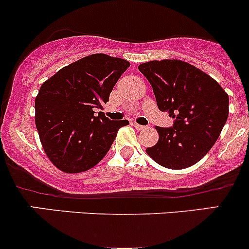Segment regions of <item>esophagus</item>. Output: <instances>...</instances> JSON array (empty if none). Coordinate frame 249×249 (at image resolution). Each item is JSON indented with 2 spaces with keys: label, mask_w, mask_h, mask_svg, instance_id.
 Masks as SVG:
<instances>
[{
  "label": "esophagus",
  "mask_w": 249,
  "mask_h": 249,
  "mask_svg": "<svg viewBox=\"0 0 249 249\" xmlns=\"http://www.w3.org/2000/svg\"><path fill=\"white\" fill-rule=\"evenodd\" d=\"M134 126H135V129H137V130H145V129H147V126H143V125L137 124V123H134Z\"/></svg>",
  "instance_id": "1"
}]
</instances>
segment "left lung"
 Segmentation results:
<instances>
[{
	"mask_svg": "<svg viewBox=\"0 0 249 249\" xmlns=\"http://www.w3.org/2000/svg\"><path fill=\"white\" fill-rule=\"evenodd\" d=\"M139 70L152 85L159 109L175 118L173 127L155 126L159 140L145 152L166 169L193 166L219 137L229 96L212 77L180 60H153Z\"/></svg>",
	"mask_w": 249,
	"mask_h": 249,
	"instance_id": "left-lung-1",
	"label": "left lung"
}]
</instances>
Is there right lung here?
<instances>
[{
	"mask_svg": "<svg viewBox=\"0 0 249 249\" xmlns=\"http://www.w3.org/2000/svg\"><path fill=\"white\" fill-rule=\"evenodd\" d=\"M130 66L127 60L92 54L62 67L39 88L35 122L42 147L56 169L79 173L92 169L109 150L127 120L95 115Z\"/></svg>",
	"mask_w": 249,
	"mask_h": 249,
	"instance_id": "add662e5",
	"label": "right lung"
}]
</instances>
